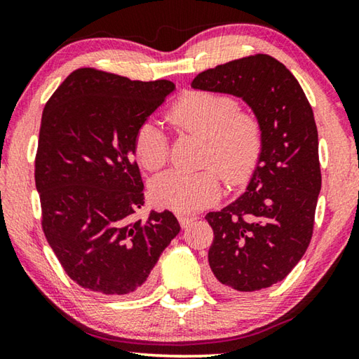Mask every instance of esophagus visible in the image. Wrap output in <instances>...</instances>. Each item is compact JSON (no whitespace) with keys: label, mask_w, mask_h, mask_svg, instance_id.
<instances>
[{"label":"esophagus","mask_w":359,"mask_h":359,"mask_svg":"<svg viewBox=\"0 0 359 359\" xmlns=\"http://www.w3.org/2000/svg\"><path fill=\"white\" fill-rule=\"evenodd\" d=\"M194 220H196V217L194 215H179V223L182 228H187L188 224H191Z\"/></svg>","instance_id":"34e87169"}]
</instances>
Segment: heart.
<instances>
[{
    "label": "heart",
    "mask_w": 359,
    "mask_h": 359,
    "mask_svg": "<svg viewBox=\"0 0 359 359\" xmlns=\"http://www.w3.org/2000/svg\"><path fill=\"white\" fill-rule=\"evenodd\" d=\"M168 118L179 130L205 137L203 163L217 167L228 184H244L257 168L263 149L259 120L252 112L239 111L233 96L204 90L190 92L171 107ZM135 154L149 171L166 165L168 137L156 121L145 120L139 126ZM216 170L163 172L151 180V196L155 203L175 212L201 210L222 194V177Z\"/></svg>",
    "instance_id": "obj_1"
}]
</instances>
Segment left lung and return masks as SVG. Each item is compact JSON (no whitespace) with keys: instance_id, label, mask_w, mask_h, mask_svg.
<instances>
[{"instance_id":"8db88e82","label":"left lung","mask_w":359,"mask_h":359,"mask_svg":"<svg viewBox=\"0 0 359 359\" xmlns=\"http://www.w3.org/2000/svg\"><path fill=\"white\" fill-rule=\"evenodd\" d=\"M191 87L238 96L259 120L263 149L245 193L205 220L217 282L229 291L267 288L290 274L312 239L321 190L312 107L287 66L264 53L203 71Z\"/></svg>"}]
</instances>
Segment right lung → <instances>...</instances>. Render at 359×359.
<instances>
[{
    "label": "right lung",
    "instance_id": "add662e5",
    "mask_svg": "<svg viewBox=\"0 0 359 359\" xmlns=\"http://www.w3.org/2000/svg\"><path fill=\"white\" fill-rule=\"evenodd\" d=\"M174 90L171 81L81 68L47 101L34 161L42 231L66 274L85 290L141 293L179 234L169 210L135 218L144 205L136 131Z\"/></svg>",
    "mask_w": 359,
    "mask_h": 359
}]
</instances>
